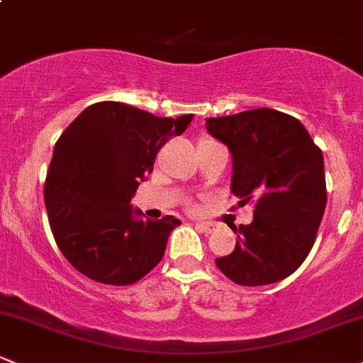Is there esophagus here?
<instances>
[{
	"label": "esophagus",
	"mask_w": 363,
	"mask_h": 363,
	"mask_svg": "<svg viewBox=\"0 0 363 363\" xmlns=\"http://www.w3.org/2000/svg\"><path fill=\"white\" fill-rule=\"evenodd\" d=\"M196 227L199 228V232L202 233H213L218 230V225L213 223V221H197Z\"/></svg>",
	"instance_id": "esophagus-1"
}]
</instances>
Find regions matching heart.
<instances>
[{"label":"heart","mask_w":363,"mask_h":363,"mask_svg":"<svg viewBox=\"0 0 363 363\" xmlns=\"http://www.w3.org/2000/svg\"><path fill=\"white\" fill-rule=\"evenodd\" d=\"M202 142H204V140H202Z\"/></svg>","instance_id":"obj_1"}]
</instances>
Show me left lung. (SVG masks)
<instances>
[{
	"label": "left lung",
	"mask_w": 363,
	"mask_h": 363,
	"mask_svg": "<svg viewBox=\"0 0 363 363\" xmlns=\"http://www.w3.org/2000/svg\"><path fill=\"white\" fill-rule=\"evenodd\" d=\"M206 130L232 154L239 206L255 202V218L233 228L235 249L216 267L239 286L286 279L306 259L325 211L322 150L298 119L274 108L209 118Z\"/></svg>",
	"instance_id": "left-lung-1"
}]
</instances>
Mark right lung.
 Instances as JSON below:
<instances>
[{
	"label": "right lung",
	"instance_id": "1",
	"mask_svg": "<svg viewBox=\"0 0 363 363\" xmlns=\"http://www.w3.org/2000/svg\"><path fill=\"white\" fill-rule=\"evenodd\" d=\"M194 114L157 118L119 102L84 108L60 135L45 183L50 227L62 255L86 275L111 286L145 277L166 251L178 218L145 220L130 204L155 155L186 130Z\"/></svg>",
	"mask_w": 363,
	"mask_h": 363
}]
</instances>
